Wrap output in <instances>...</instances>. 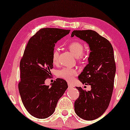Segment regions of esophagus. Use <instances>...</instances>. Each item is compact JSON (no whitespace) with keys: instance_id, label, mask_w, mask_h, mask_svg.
Masks as SVG:
<instances>
[{"instance_id":"esophagus-1","label":"esophagus","mask_w":130,"mask_h":130,"mask_svg":"<svg viewBox=\"0 0 130 130\" xmlns=\"http://www.w3.org/2000/svg\"><path fill=\"white\" fill-rule=\"evenodd\" d=\"M68 86H69V89H71L73 88H74V86L72 84H70V83H68Z\"/></svg>"}]
</instances>
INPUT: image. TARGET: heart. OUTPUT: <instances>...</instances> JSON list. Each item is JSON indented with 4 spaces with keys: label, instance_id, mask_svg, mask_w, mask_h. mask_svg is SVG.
Returning <instances> with one entry per match:
<instances>
[{
    "label": "heart",
    "instance_id": "obj_1",
    "mask_svg": "<svg viewBox=\"0 0 130 130\" xmlns=\"http://www.w3.org/2000/svg\"><path fill=\"white\" fill-rule=\"evenodd\" d=\"M68 48L70 52L76 57H79L82 54L83 51V45L81 42L78 41H73L69 44ZM58 52L57 50L53 51V62L56 64L58 61ZM77 74V70L72 68H64L58 72V77L66 80L67 82H72L74 76Z\"/></svg>",
    "mask_w": 130,
    "mask_h": 130
}]
</instances>
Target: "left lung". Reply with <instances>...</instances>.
<instances>
[{
    "mask_svg": "<svg viewBox=\"0 0 130 130\" xmlns=\"http://www.w3.org/2000/svg\"><path fill=\"white\" fill-rule=\"evenodd\" d=\"M74 36L89 47L88 64L78 77L82 84L91 86L89 91L76 87L79 96L74 102V111L83 120H93L105 112L112 97L116 72L113 50L109 41L95 31L76 30L71 35Z\"/></svg>",
    "mask_w": 130,
    "mask_h": 130,
    "instance_id": "1",
    "label": "left lung"
}]
</instances>
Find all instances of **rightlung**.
Wrapping results in <instances>:
<instances>
[{
    "instance_id": "right-lung-1",
    "label": "right lung",
    "mask_w": 130,
    "mask_h": 130,
    "mask_svg": "<svg viewBox=\"0 0 130 130\" xmlns=\"http://www.w3.org/2000/svg\"><path fill=\"white\" fill-rule=\"evenodd\" d=\"M70 30L42 28L32 37L20 62L19 92L27 111L35 118L44 119L54 113L58 100L66 89V81L57 79L50 86L45 84L53 68L55 44Z\"/></svg>"
}]
</instances>
